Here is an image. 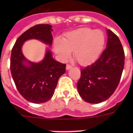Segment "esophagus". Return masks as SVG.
Wrapping results in <instances>:
<instances>
[{"instance_id":"1","label":"esophagus","mask_w":133,"mask_h":133,"mask_svg":"<svg viewBox=\"0 0 133 133\" xmlns=\"http://www.w3.org/2000/svg\"><path fill=\"white\" fill-rule=\"evenodd\" d=\"M72 68V66L70 65V64H66V70H69V69H70Z\"/></svg>"}]
</instances>
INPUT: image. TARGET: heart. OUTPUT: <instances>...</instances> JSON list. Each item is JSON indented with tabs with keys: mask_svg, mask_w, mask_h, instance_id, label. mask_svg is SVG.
Here are the masks:
<instances>
[{
	"mask_svg": "<svg viewBox=\"0 0 133 133\" xmlns=\"http://www.w3.org/2000/svg\"><path fill=\"white\" fill-rule=\"evenodd\" d=\"M105 36L101 30L81 28L66 34L63 39L56 38L54 50L59 58L65 61L73 51L75 60L79 64L86 65L98 58L104 48Z\"/></svg>",
	"mask_w": 133,
	"mask_h": 133,
	"instance_id": "b5f03b06",
	"label": "heart"
}]
</instances>
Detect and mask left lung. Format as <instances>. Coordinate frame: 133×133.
<instances>
[{
	"mask_svg": "<svg viewBox=\"0 0 133 133\" xmlns=\"http://www.w3.org/2000/svg\"><path fill=\"white\" fill-rule=\"evenodd\" d=\"M107 48L93 64L81 69L77 83L78 93L86 102L99 103L114 93L121 81L124 52L118 36L107 30Z\"/></svg>",
	"mask_w": 133,
	"mask_h": 133,
	"instance_id": "1",
	"label": "left lung"
}]
</instances>
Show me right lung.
<instances>
[{
	"label": "right lung",
	"instance_id": "right-lung-1",
	"mask_svg": "<svg viewBox=\"0 0 133 133\" xmlns=\"http://www.w3.org/2000/svg\"><path fill=\"white\" fill-rule=\"evenodd\" d=\"M52 31L50 24H36L22 34L12 49L10 66L12 77L20 94L30 103H43L51 98L58 78L65 72L66 64L54 60L49 50H46L41 62L32 63L24 58L21 48L26 41L32 38L50 46Z\"/></svg>",
	"mask_w": 133,
	"mask_h": 133
}]
</instances>
